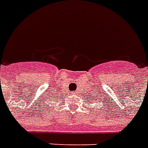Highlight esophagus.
<instances>
[{
    "label": "esophagus",
    "instance_id": "esophagus-1",
    "mask_svg": "<svg viewBox=\"0 0 148 148\" xmlns=\"http://www.w3.org/2000/svg\"><path fill=\"white\" fill-rule=\"evenodd\" d=\"M72 93H74V92H72Z\"/></svg>",
    "mask_w": 148,
    "mask_h": 148
}]
</instances>
